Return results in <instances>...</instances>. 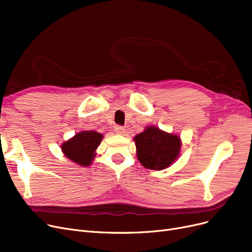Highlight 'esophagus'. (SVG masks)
Returning a JSON list of instances; mask_svg holds the SVG:
<instances>
[{"label": "esophagus", "instance_id": "obj_1", "mask_svg": "<svg viewBox=\"0 0 252 252\" xmlns=\"http://www.w3.org/2000/svg\"><path fill=\"white\" fill-rule=\"evenodd\" d=\"M114 132L117 135H124L126 133V127H124L122 126H114Z\"/></svg>", "mask_w": 252, "mask_h": 252}]
</instances>
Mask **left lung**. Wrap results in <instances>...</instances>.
Instances as JSON below:
<instances>
[{"label": "left lung", "mask_w": 252, "mask_h": 252, "mask_svg": "<svg viewBox=\"0 0 252 252\" xmlns=\"http://www.w3.org/2000/svg\"><path fill=\"white\" fill-rule=\"evenodd\" d=\"M137 158L141 165L150 170L169 168L179 158L181 139L158 126H146L143 132L134 137Z\"/></svg>", "instance_id": "obj_1"}]
</instances>
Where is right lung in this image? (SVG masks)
Returning <instances> with one entry per match:
<instances>
[{
	"mask_svg": "<svg viewBox=\"0 0 252 252\" xmlns=\"http://www.w3.org/2000/svg\"><path fill=\"white\" fill-rule=\"evenodd\" d=\"M103 135L94 130H82L61 145L65 158L82 167H89L95 157Z\"/></svg>",
	"mask_w": 252,
	"mask_h": 252,
	"instance_id": "right-lung-1",
	"label": "right lung"
}]
</instances>
